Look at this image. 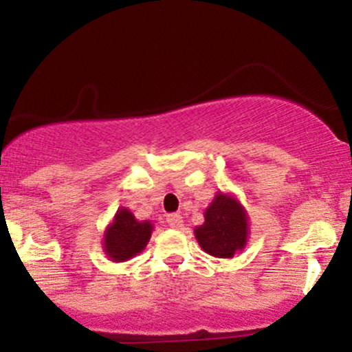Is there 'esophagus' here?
Wrapping results in <instances>:
<instances>
[{"label": "esophagus", "mask_w": 352, "mask_h": 352, "mask_svg": "<svg viewBox=\"0 0 352 352\" xmlns=\"http://www.w3.org/2000/svg\"><path fill=\"white\" fill-rule=\"evenodd\" d=\"M165 221H167V225L170 228H180L184 225V218H182L180 213H168Z\"/></svg>", "instance_id": "esophagus-1"}]
</instances>
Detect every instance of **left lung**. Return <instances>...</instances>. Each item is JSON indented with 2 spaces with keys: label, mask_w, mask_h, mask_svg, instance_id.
Instances as JSON below:
<instances>
[{
  "label": "left lung",
  "mask_w": 352,
  "mask_h": 352,
  "mask_svg": "<svg viewBox=\"0 0 352 352\" xmlns=\"http://www.w3.org/2000/svg\"><path fill=\"white\" fill-rule=\"evenodd\" d=\"M248 235V220L241 205L233 197L217 193L205 212V223L195 228L201 248L218 258H232L241 250Z\"/></svg>",
  "instance_id": "obj_1"
}]
</instances>
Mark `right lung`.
I'll return each instance as SVG.
<instances>
[{
	"instance_id": "obj_1",
	"label": "right lung",
	"mask_w": 352,
	"mask_h": 352,
	"mask_svg": "<svg viewBox=\"0 0 352 352\" xmlns=\"http://www.w3.org/2000/svg\"><path fill=\"white\" fill-rule=\"evenodd\" d=\"M152 233L151 221H137L129 210H119L114 221L107 228L104 248L114 261H125L140 253Z\"/></svg>"
}]
</instances>
